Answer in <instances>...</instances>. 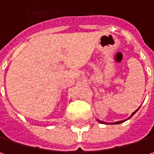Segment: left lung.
<instances>
[{
	"label": "left lung",
	"mask_w": 154,
	"mask_h": 154,
	"mask_svg": "<svg viewBox=\"0 0 154 154\" xmlns=\"http://www.w3.org/2000/svg\"><path fill=\"white\" fill-rule=\"evenodd\" d=\"M140 109V107L139 108H138V109H136V110H135V111H134L133 113H132V115L130 116H129V117H128V119H129V118H130V117H131V116H134V113H135V112H136V111H137V110H138V109ZM98 122H100V123H104V124H107V123H105V122H102V121H99V120H98ZM126 121V120H123V121H119V122H113V123H110V124H119V123H122V122H125Z\"/></svg>",
	"instance_id": "obj_1"
}]
</instances>
